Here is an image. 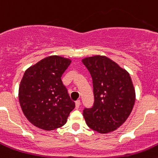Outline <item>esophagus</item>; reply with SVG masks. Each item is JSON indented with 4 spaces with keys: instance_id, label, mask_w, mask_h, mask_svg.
Here are the masks:
<instances>
[{
    "instance_id": "1",
    "label": "esophagus",
    "mask_w": 158,
    "mask_h": 158,
    "mask_svg": "<svg viewBox=\"0 0 158 158\" xmlns=\"http://www.w3.org/2000/svg\"><path fill=\"white\" fill-rule=\"evenodd\" d=\"M81 105V100H77L76 102H75V107H76V109H78L79 107Z\"/></svg>"
}]
</instances>
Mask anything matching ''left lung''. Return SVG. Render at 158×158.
I'll return each instance as SVG.
<instances>
[{"mask_svg":"<svg viewBox=\"0 0 158 158\" xmlns=\"http://www.w3.org/2000/svg\"><path fill=\"white\" fill-rule=\"evenodd\" d=\"M93 79L94 104L85 108L89 127L100 134L114 131L122 125L133 109L135 90L129 73L103 55L82 59Z\"/></svg>","mask_w":158,"mask_h":158,"instance_id":"8db88e82","label":"left lung"}]
</instances>
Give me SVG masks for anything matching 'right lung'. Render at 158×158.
<instances>
[{"mask_svg":"<svg viewBox=\"0 0 158 158\" xmlns=\"http://www.w3.org/2000/svg\"><path fill=\"white\" fill-rule=\"evenodd\" d=\"M69 58L51 55L26 69L19 87V101L27 120L36 127L53 131L64 126L75 107L63 85Z\"/></svg>","mask_w":158,"mask_h":158,"instance_id":"obj_1","label":"right lung"}]
</instances>
